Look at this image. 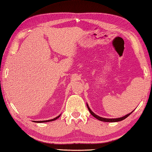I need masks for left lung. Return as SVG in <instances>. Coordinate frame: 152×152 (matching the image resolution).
Here are the masks:
<instances>
[{
    "instance_id": "obj_1",
    "label": "left lung",
    "mask_w": 152,
    "mask_h": 152,
    "mask_svg": "<svg viewBox=\"0 0 152 152\" xmlns=\"http://www.w3.org/2000/svg\"><path fill=\"white\" fill-rule=\"evenodd\" d=\"M86 106H87L88 107V110H89V112H90L91 114L93 115V116H94L95 118H96L98 119L99 120H100V121H103V122H119V121H121V120H124L125 118H126L127 117L129 116V115H131V114H132V112H133L132 111V112L130 113V114H128L127 115H125L123 117H121V118H102V117H100L99 116V115H96L95 114H94V113L91 111V110L90 109V107H89V106L88 105V104H86Z\"/></svg>"
}]
</instances>
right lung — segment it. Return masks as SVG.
<instances>
[{
    "instance_id": "obj_1",
    "label": "right lung",
    "mask_w": 152,
    "mask_h": 152,
    "mask_svg": "<svg viewBox=\"0 0 152 152\" xmlns=\"http://www.w3.org/2000/svg\"><path fill=\"white\" fill-rule=\"evenodd\" d=\"M61 115H58V116H57L56 118H55L53 119H51V120H42V121H36V122H38V123H40V122H51V121H53V120H57L58 118H59V116Z\"/></svg>"
}]
</instances>
